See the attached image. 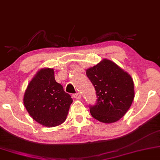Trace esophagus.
Returning <instances> with one entry per match:
<instances>
[{
    "label": "esophagus",
    "mask_w": 160,
    "mask_h": 160,
    "mask_svg": "<svg viewBox=\"0 0 160 160\" xmlns=\"http://www.w3.org/2000/svg\"><path fill=\"white\" fill-rule=\"evenodd\" d=\"M72 96L74 98H77V99H80V98H81V95H80V94L79 93V92H78V93L73 94Z\"/></svg>",
    "instance_id": "34e87169"
}]
</instances>
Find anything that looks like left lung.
<instances>
[{"label": "left lung", "instance_id": "obj_1", "mask_svg": "<svg viewBox=\"0 0 160 160\" xmlns=\"http://www.w3.org/2000/svg\"><path fill=\"white\" fill-rule=\"evenodd\" d=\"M86 75L98 98L95 105H89L92 116L107 124L122 118L134 99V84L130 75L107 59L87 69Z\"/></svg>", "mask_w": 160, "mask_h": 160}]
</instances>
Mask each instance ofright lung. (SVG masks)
<instances>
[{
    "label": "right lung",
    "instance_id": "right-lung-1",
    "mask_svg": "<svg viewBox=\"0 0 160 160\" xmlns=\"http://www.w3.org/2000/svg\"><path fill=\"white\" fill-rule=\"evenodd\" d=\"M73 100L55 80L53 68H42L28 84L24 96L27 111L36 122L48 128L66 119Z\"/></svg>",
    "mask_w": 160,
    "mask_h": 160
}]
</instances>
